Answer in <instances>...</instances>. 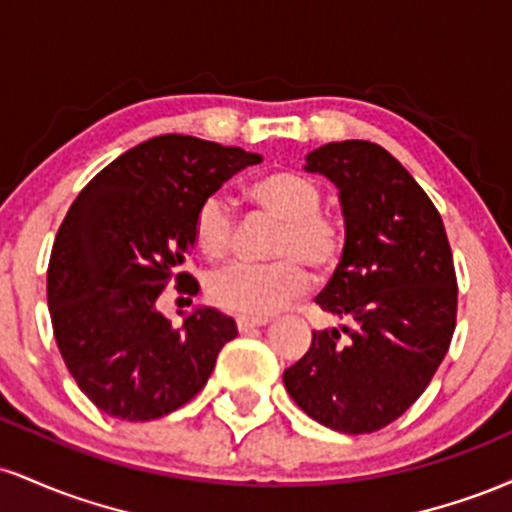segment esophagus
Instances as JSON below:
<instances>
[{
  "label": "esophagus",
  "mask_w": 512,
  "mask_h": 512,
  "mask_svg": "<svg viewBox=\"0 0 512 512\" xmlns=\"http://www.w3.org/2000/svg\"><path fill=\"white\" fill-rule=\"evenodd\" d=\"M267 317H250V315H240L238 317V330L240 332H248V330H255V327H264L267 325Z\"/></svg>",
  "instance_id": "1"
}]
</instances>
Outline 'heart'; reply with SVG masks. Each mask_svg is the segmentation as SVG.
Here are the masks:
<instances>
[{"mask_svg": "<svg viewBox=\"0 0 512 512\" xmlns=\"http://www.w3.org/2000/svg\"><path fill=\"white\" fill-rule=\"evenodd\" d=\"M264 216L281 223L272 245V264H233L209 279V298L236 313L272 315L308 289V272L327 276L344 250L342 223L322 209V187L293 170H274L248 187ZM236 214L226 197L211 195L195 214L197 248L209 260H223L236 243Z\"/></svg>", "mask_w": 512, "mask_h": 512, "instance_id": "1", "label": "heart"}]
</instances>
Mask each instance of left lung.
Listing matches in <instances>:
<instances>
[{
    "mask_svg": "<svg viewBox=\"0 0 512 512\" xmlns=\"http://www.w3.org/2000/svg\"><path fill=\"white\" fill-rule=\"evenodd\" d=\"M303 168L339 190L342 260L315 303L349 325L315 330L284 387L317 424L373 433L421 397L448 354L457 315L450 243L438 209L383 146L330 142Z\"/></svg>",
    "mask_w": 512,
    "mask_h": 512,
    "instance_id": "left-lung-1",
    "label": "left lung"
}]
</instances>
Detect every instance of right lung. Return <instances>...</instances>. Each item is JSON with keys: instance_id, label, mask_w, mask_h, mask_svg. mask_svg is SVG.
Here are the masks:
<instances>
[{"instance_id": "right-lung-1", "label": "right lung", "mask_w": 512, "mask_h": 512, "mask_svg": "<svg viewBox=\"0 0 512 512\" xmlns=\"http://www.w3.org/2000/svg\"><path fill=\"white\" fill-rule=\"evenodd\" d=\"M260 154L163 134L117 156L64 216L48 267L55 342L84 395L108 416L151 421L207 385L236 320L197 305L175 327L158 296L195 248L204 199ZM182 291L197 293L193 279Z\"/></svg>"}]
</instances>
